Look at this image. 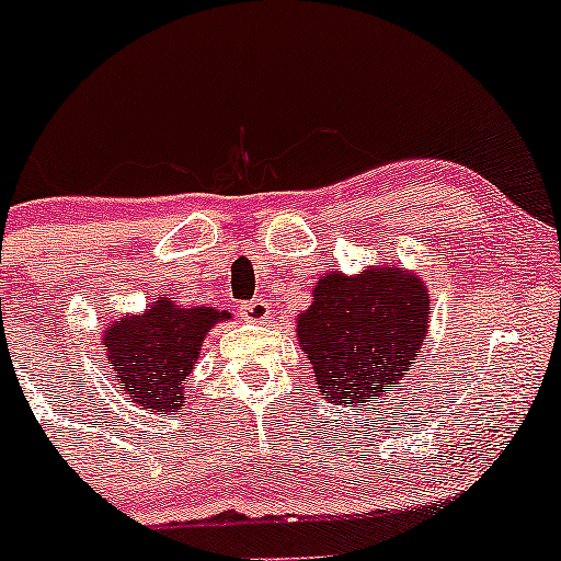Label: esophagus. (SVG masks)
<instances>
[{"label":"esophagus","instance_id":"34e87169","mask_svg":"<svg viewBox=\"0 0 561 561\" xmlns=\"http://www.w3.org/2000/svg\"><path fill=\"white\" fill-rule=\"evenodd\" d=\"M241 317H244L247 322H265L271 317V304H265L263 298L241 304Z\"/></svg>","mask_w":561,"mask_h":561}]
</instances>
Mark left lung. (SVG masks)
<instances>
[{"label": "left lung", "mask_w": 561, "mask_h": 561, "mask_svg": "<svg viewBox=\"0 0 561 561\" xmlns=\"http://www.w3.org/2000/svg\"><path fill=\"white\" fill-rule=\"evenodd\" d=\"M428 309L426 282L399 265H366L353 276L322 274L312 304L296 317L298 347L312 364L322 399L380 407L386 390L401 388L417 360Z\"/></svg>", "instance_id": "8db88e82"}]
</instances>
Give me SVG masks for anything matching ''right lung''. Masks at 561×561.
<instances>
[{
	"label": "right lung",
	"mask_w": 561,
	"mask_h": 561,
	"mask_svg": "<svg viewBox=\"0 0 561 561\" xmlns=\"http://www.w3.org/2000/svg\"><path fill=\"white\" fill-rule=\"evenodd\" d=\"M225 320H230L228 309L181 307L165 296L154 298L144 312L107 320L103 347L116 386L127 390L138 410L151 415L179 412L203 339Z\"/></svg>",
	"instance_id": "add662e5"
}]
</instances>
